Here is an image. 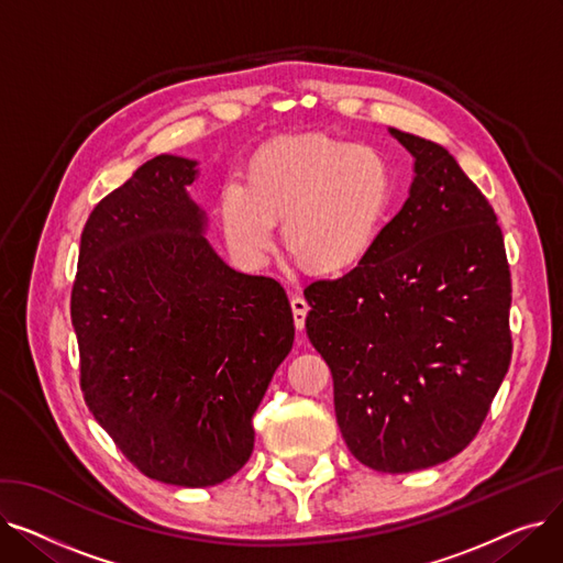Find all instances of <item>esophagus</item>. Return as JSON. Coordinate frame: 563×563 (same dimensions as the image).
<instances>
[{
    "instance_id": "esophagus-1",
    "label": "esophagus",
    "mask_w": 563,
    "mask_h": 563,
    "mask_svg": "<svg viewBox=\"0 0 563 563\" xmlns=\"http://www.w3.org/2000/svg\"><path fill=\"white\" fill-rule=\"evenodd\" d=\"M291 303V312H294V323H297V329L301 331L306 327V314H308V301L301 297V294H294L289 299Z\"/></svg>"
}]
</instances>
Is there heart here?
<instances>
[{
	"label": "heart",
	"instance_id": "obj_1",
	"mask_svg": "<svg viewBox=\"0 0 563 563\" xmlns=\"http://www.w3.org/2000/svg\"><path fill=\"white\" fill-rule=\"evenodd\" d=\"M393 166L365 143L285 141L251 168L249 187L228 183L221 221L230 251L262 266L276 242V221L291 253L317 274L358 264L376 240L393 200Z\"/></svg>",
	"mask_w": 563,
	"mask_h": 563
}]
</instances>
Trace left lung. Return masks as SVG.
I'll list each match as a JSON object with an SVG mask.
<instances>
[{
    "instance_id": "1",
    "label": "left lung",
    "mask_w": 563,
    "mask_h": 563,
    "mask_svg": "<svg viewBox=\"0 0 563 563\" xmlns=\"http://www.w3.org/2000/svg\"><path fill=\"white\" fill-rule=\"evenodd\" d=\"M416 159L365 257L306 287V331L333 374L349 452L412 472L463 452L511 363V274L486 196L445 147L390 128Z\"/></svg>"
}]
</instances>
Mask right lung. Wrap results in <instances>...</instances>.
Masks as SVG:
<instances>
[{"label": "right lung", "instance_id": "right-lung-1", "mask_svg": "<svg viewBox=\"0 0 563 563\" xmlns=\"http://www.w3.org/2000/svg\"><path fill=\"white\" fill-rule=\"evenodd\" d=\"M198 162L159 155L88 217L70 317L81 393L145 477L217 486L251 459L253 416L291 351L283 285L234 272L187 194Z\"/></svg>", "mask_w": 563, "mask_h": 563}]
</instances>
